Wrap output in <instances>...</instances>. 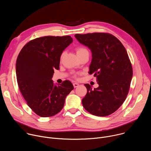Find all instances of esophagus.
Listing matches in <instances>:
<instances>
[{
  "label": "esophagus",
  "instance_id": "obj_1",
  "mask_svg": "<svg viewBox=\"0 0 151 151\" xmlns=\"http://www.w3.org/2000/svg\"><path fill=\"white\" fill-rule=\"evenodd\" d=\"M73 86H74V88H76V87H78V86H79V84L78 83H73Z\"/></svg>",
  "mask_w": 151,
  "mask_h": 151
}]
</instances>
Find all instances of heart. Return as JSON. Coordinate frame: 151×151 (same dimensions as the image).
Returning <instances> with one entry per match:
<instances>
[{
    "instance_id": "obj_1",
    "label": "heart",
    "mask_w": 151,
    "mask_h": 151,
    "mask_svg": "<svg viewBox=\"0 0 151 151\" xmlns=\"http://www.w3.org/2000/svg\"><path fill=\"white\" fill-rule=\"evenodd\" d=\"M86 51H88V50H87L85 48H84V47H79L76 48V53H77V54H79V53H82V52H86ZM64 55H65V52H63L62 54L61 55V56H60V59H61L63 58ZM75 77H76V76H75Z\"/></svg>"
}]
</instances>
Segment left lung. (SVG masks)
Instances as JSON below:
<instances>
[{"mask_svg":"<svg viewBox=\"0 0 151 151\" xmlns=\"http://www.w3.org/2000/svg\"><path fill=\"white\" fill-rule=\"evenodd\" d=\"M75 36L91 50L89 74H93L99 85L92 89L91 85L85 84L87 93L82 100V105L93 115H110L123 104L129 91L133 69L126 50L118 38L109 33Z\"/></svg>","mask_w":151,"mask_h":151,"instance_id":"8db88e82","label":"left lung"}]
</instances>
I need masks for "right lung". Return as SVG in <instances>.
Instances as JSON below:
<instances>
[{"label":"right lung","mask_w":151,"mask_h":151,"mask_svg":"<svg viewBox=\"0 0 151 151\" xmlns=\"http://www.w3.org/2000/svg\"><path fill=\"white\" fill-rule=\"evenodd\" d=\"M72 41L69 35L39 37L27 43L18 55L16 74L19 90L28 106L40 117L59 113L74 88L69 81L56 86L52 79L54 69H59L63 51Z\"/></svg>","instance_id":"add662e5"}]
</instances>
